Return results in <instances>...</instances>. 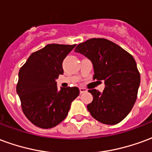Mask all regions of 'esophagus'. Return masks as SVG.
<instances>
[{"label": "esophagus", "mask_w": 152, "mask_h": 152, "mask_svg": "<svg viewBox=\"0 0 152 152\" xmlns=\"http://www.w3.org/2000/svg\"><path fill=\"white\" fill-rule=\"evenodd\" d=\"M86 91H87V89H85V88H80V94L86 92Z\"/></svg>", "instance_id": "esophagus-1"}]
</instances>
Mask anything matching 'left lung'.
I'll list each match as a JSON object with an SVG mask.
<instances>
[{"mask_svg": "<svg viewBox=\"0 0 152 152\" xmlns=\"http://www.w3.org/2000/svg\"><path fill=\"white\" fill-rule=\"evenodd\" d=\"M75 52L91 60L93 79L104 80L100 93L89 89L93 101L87 109L102 124H115L126 117L136 102L140 73L134 57L116 44L104 38H92L79 44Z\"/></svg>", "mask_w": 152, "mask_h": 152, "instance_id": "8db88e82", "label": "left lung"}]
</instances>
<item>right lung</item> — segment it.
Listing matches in <instances>:
<instances>
[{
  "label": "right lung",
  "mask_w": 152,
  "mask_h": 152,
  "mask_svg": "<svg viewBox=\"0 0 152 152\" xmlns=\"http://www.w3.org/2000/svg\"><path fill=\"white\" fill-rule=\"evenodd\" d=\"M76 45L49 44L32 53L18 72L16 90L23 112L32 124L50 129L66 117L77 87L58 89L56 81L63 74V62Z\"/></svg>",
  "instance_id": "1"
}]
</instances>
